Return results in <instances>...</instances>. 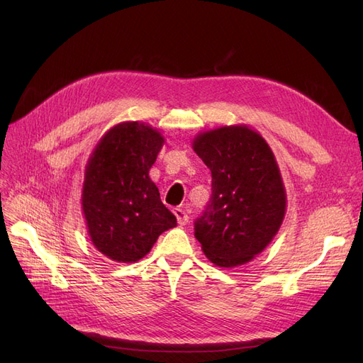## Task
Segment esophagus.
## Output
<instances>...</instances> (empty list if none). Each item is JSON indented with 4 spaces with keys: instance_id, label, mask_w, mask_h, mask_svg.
I'll return each mask as SVG.
<instances>
[{
    "instance_id": "obj_1",
    "label": "esophagus",
    "mask_w": 363,
    "mask_h": 363,
    "mask_svg": "<svg viewBox=\"0 0 363 363\" xmlns=\"http://www.w3.org/2000/svg\"><path fill=\"white\" fill-rule=\"evenodd\" d=\"M174 215H175V218H177V223L180 225H186V223L189 221V216H188V213H186V211H184L183 207H175L174 208Z\"/></svg>"
}]
</instances>
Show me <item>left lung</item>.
<instances>
[{
  "label": "left lung",
  "instance_id": "1",
  "mask_svg": "<svg viewBox=\"0 0 363 363\" xmlns=\"http://www.w3.org/2000/svg\"><path fill=\"white\" fill-rule=\"evenodd\" d=\"M192 148L212 172L211 204L195 221V238L216 267L245 265L269 245L286 213L274 152L245 124L203 131Z\"/></svg>",
  "mask_w": 363,
  "mask_h": 363
}]
</instances>
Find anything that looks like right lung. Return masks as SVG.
Here are the masks:
<instances>
[{"instance_id": "add662e5", "label": "right lung", "mask_w": 363, "mask_h": 363, "mask_svg": "<svg viewBox=\"0 0 363 363\" xmlns=\"http://www.w3.org/2000/svg\"><path fill=\"white\" fill-rule=\"evenodd\" d=\"M163 144L157 128L125 121L106 131L87 160L82 211L94 247L111 260L138 262L177 225L150 179Z\"/></svg>"}]
</instances>
